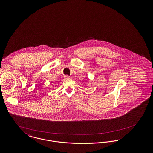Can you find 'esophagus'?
I'll return each instance as SVG.
<instances>
[{"mask_svg":"<svg viewBox=\"0 0 153 153\" xmlns=\"http://www.w3.org/2000/svg\"><path fill=\"white\" fill-rule=\"evenodd\" d=\"M64 79H65V80H69L71 79V77L69 76H65Z\"/></svg>","mask_w":153,"mask_h":153,"instance_id":"esophagus-1","label":"esophagus"}]
</instances>
